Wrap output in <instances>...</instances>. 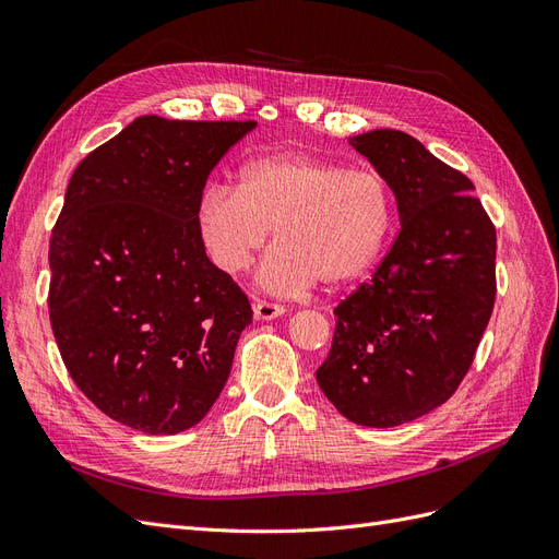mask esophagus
Masks as SVG:
<instances>
[{"mask_svg":"<svg viewBox=\"0 0 559 559\" xmlns=\"http://www.w3.org/2000/svg\"><path fill=\"white\" fill-rule=\"evenodd\" d=\"M286 312L284 306H277V302H267V300H257L253 302V317L259 321H270V319H277Z\"/></svg>","mask_w":559,"mask_h":559,"instance_id":"1","label":"esophagus"}]
</instances>
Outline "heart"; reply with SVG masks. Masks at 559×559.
I'll use <instances>...</instances> for the list:
<instances>
[{
    "label": "heart",
    "instance_id": "b5f03b06",
    "mask_svg": "<svg viewBox=\"0 0 559 559\" xmlns=\"http://www.w3.org/2000/svg\"><path fill=\"white\" fill-rule=\"evenodd\" d=\"M195 222L210 261L238 275L265 247L259 270L273 294H296L314 282L343 284L376 263L394 226V195L373 170L308 154H270L240 167V183H212Z\"/></svg>",
    "mask_w": 559,
    "mask_h": 559
}]
</instances>
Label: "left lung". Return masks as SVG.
Listing matches in <instances>:
<instances>
[{
  "label": "left lung",
  "mask_w": 559,
  "mask_h": 559,
  "mask_svg": "<svg viewBox=\"0 0 559 559\" xmlns=\"http://www.w3.org/2000/svg\"><path fill=\"white\" fill-rule=\"evenodd\" d=\"M396 198L401 230L380 267L333 310L317 382L354 425L389 429L445 403L495 308L497 230L462 173L401 130L347 140Z\"/></svg>",
  "instance_id": "8db88e82"
}]
</instances>
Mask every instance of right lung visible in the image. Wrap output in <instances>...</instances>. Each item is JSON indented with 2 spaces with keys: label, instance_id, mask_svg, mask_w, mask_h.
Listing matches in <instances>:
<instances>
[{
  "label": "right lung",
  "instance_id": "right-lung-1",
  "mask_svg": "<svg viewBox=\"0 0 559 559\" xmlns=\"http://www.w3.org/2000/svg\"><path fill=\"white\" fill-rule=\"evenodd\" d=\"M253 121L140 116L79 163L50 238V326L99 411L154 436L195 427L251 306L202 247L195 210Z\"/></svg>",
  "mask_w": 559,
  "mask_h": 559
}]
</instances>
